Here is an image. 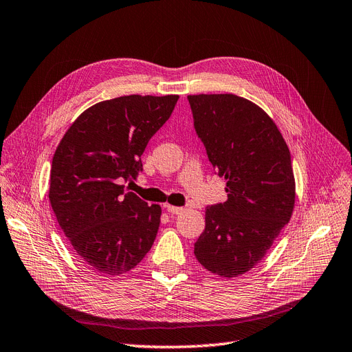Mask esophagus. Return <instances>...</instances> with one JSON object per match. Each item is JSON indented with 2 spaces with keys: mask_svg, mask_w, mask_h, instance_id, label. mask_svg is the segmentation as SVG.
<instances>
[{
  "mask_svg": "<svg viewBox=\"0 0 352 352\" xmlns=\"http://www.w3.org/2000/svg\"><path fill=\"white\" fill-rule=\"evenodd\" d=\"M165 209H166V212L173 213V214H181L186 210L184 207H177V206H171V204H165Z\"/></svg>",
  "mask_w": 352,
  "mask_h": 352,
  "instance_id": "esophagus-1",
  "label": "esophagus"
}]
</instances>
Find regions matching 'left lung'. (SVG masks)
Listing matches in <instances>:
<instances>
[{
  "mask_svg": "<svg viewBox=\"0 0 352 352\" xmlns=\"http://www.w3.org/2000/svg\"><path fill=\"white\" fill-rule=\"evenodd\" d=\"M194 129L228 200L206 209L194 243L197 261L213 274H245L265 256L294 209L296 183L287 143L271 117L235 94L188 96Z\"/></svg>",
  "mask_w": 352,
  "mask_h": 352,
  "instance_id": "obj_1",
  "label": "left lung"
}]
</instances>
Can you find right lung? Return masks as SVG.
Returning a JSON list of instances; mask_svg holds the SVG:
<instances>
[{"instance_id": "obj_1", "label": "right lung", "mask_w": 352, "mask_h": 352, "mask_svg": "<svg viewBox=\"0 0 352 352\" xmlns=\"http://www.w3.org/2000/svg\"><path fill=\"white\" fill-rule=\"evenodd\" d=\"M178 98L133 94L100 101L78 116L55 151L50 206L78 258L97 274H126L152 248L161 206H148L119 183L142 171L140 156Z\"/></svg>"}]
</instances>
